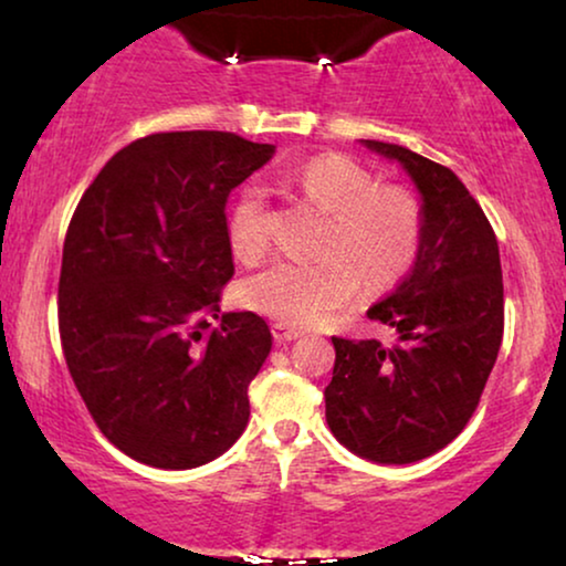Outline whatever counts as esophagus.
Here are the masks:
<instances>
[{"mask_svg": "<svg viewBox=\"0 0 566 566\" xmlns=\"http://www.w3.org/2000/svg\"><path fill=\"white\" fill-rule=\"evenodd\" d=\"M273 337H275V343H291V339L301 337V329H293V327H289V324L277 322V324H273Z\"/></svg>", "mask_w": 566, "mask_h": 566, "instance_id": "esophagus-1", "label": "esophagus"}]
</instances>
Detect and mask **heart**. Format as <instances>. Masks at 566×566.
Returning a JSON list of instances; mask_svg holds the SVG:
<instances>
[{
	"instance_id": "heart-1",
	"label": "heart",
	"mask_w": 566,
	"mask_h": 566,
	"mask_svg": "<svg viewBox=\"0 0 566 566\" xmlns=\"http://www.w3.org/2000/svg\"><path fill=\"white\" fill-rule=\"evenodd\" d=\"M306 200L329 216L322 260H275L239 283L247 308L293 327H308L350 304L360 277L370 289L397 283L415 265L422 211L412 192L384 185L347 157H316L291 177ZM229 247L252 262L268 250L265 192L250 185L229 211Z\"/></svg>"
}]
</instances>
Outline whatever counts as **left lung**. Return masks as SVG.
<instances>
[{"label":"left lung","mask_w":566,"mask_h":566,"mask_svg":"<svg viewBox=\"0 0 566 566\" xmlns=\"http://www.w3.org/2000/svg\"><path fill=\"white\" fill-rule=\"evenodd\" d=\"M399 161L420 192L422 242L412 270L370 319L397 345L332 337L335 370L324 389L339 443L376 463H415L467 428L505 327L497 237L459 177L399 144L366 142Z\"/></svg>","instance_id":"8db88e82"}]
</instances>
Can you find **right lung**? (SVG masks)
Returning <instances> with one entry per match:
<instances>
[{"instance_id":"right-lung-1","label":"right lung","mask_w":566,"mask_h":566,"mask_svg":"<svg viewBox=\"0 0 566 566\" xmlns=\"http://www.w3.org/2000/svg\"><path fill=\"white\" fill-rule=\"evenodd\" d=\"M273 154L227 130L138 138L99 169L69 223V374L103 436L146 467H203L250 420L247 389L273 335L258 314L219 308L234 275L227 198Z\"/></svg>"}]
</instances>
